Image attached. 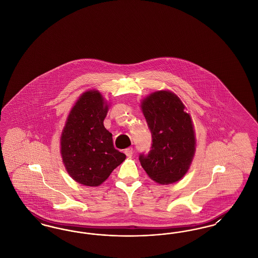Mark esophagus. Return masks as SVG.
<instances>
[{"mask_svg": "<svg viewBox=\"0 0 258 258\" xmlns=\"http://www.w3.org/2000/svg\"><path fill=\"white\" fill-rule=\"evenodd\" d=\"M124 154H125L127 157H133V155H134V149L132 147L126 148V149L124 150Z\"/></svg>", "mask_w": 258, "mask_h": 258, "instance_id": "obj_1", "label": "esophagus"}]
</instances>
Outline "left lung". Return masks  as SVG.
<instances>
[{
	"label": "left lung",
	"instance_id": "8db88e82",
	"mask_svg": "<svg viewBox=\"0 0 258 258\" xmlns=\"http://www.w3.org/2000/svg\"><path fill=\"white\" fill-rule=\"evenodd\" d=\"M141 108L152 135L151 150L139 155L141 166L159 184L175 183L188 170L196 151L190 116L181 99L169 91L151 94Z\"/></svg>",
	"mask_w": 258,
	"mask_h": 258
}]
</instances>
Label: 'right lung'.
I'll list each match as a JSON object with an SVG mask.
<instances>
[{
  "label": "right lung",
  "mask_w": 258,
  "mask_h": 258,
  "mask_svg": "<svg viewBox=\"0 0 258 258\" xmlns=\"http://www.w3.org/2000/svg\"><path fill=\"white\" fill-rule=\"evenodd\" d=\"M107 110L100 93L86 92L75 103L62 130V161L79 184H102L125 160V155L114 148L112 134L103 125Z\"/></svg>",
  "instance_id": "right-lung-1"
}]
</instances>
